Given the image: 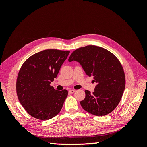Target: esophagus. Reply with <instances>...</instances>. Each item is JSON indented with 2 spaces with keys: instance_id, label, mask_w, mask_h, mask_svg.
I'll use <instances>...</instances> for the list:
<instances>
[{
  "instance_id": "1",
  "label": "esophagus",
  "mask_w": 147,
  "mask_h": 147,
  "mask_svg": "<svg viewBox=\"0 0 147 147\" xmlns=\"http://www.w3.org/2000/svg\"><path fill=\"white\" fill-rule=\"evenodd\" d=\"M69 92L70 93H71V94H73V93H74L75 92V90H70Z\"/></svg>"
}]
</instances>
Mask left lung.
Wrapping results in <instances>:
<instances>
[{"label": "left lung", "mask_w": 147, "mask_h": 147, "mask_svg": "<svg viewBox=\"0 0 147 147\" xmlns=\"http://www.w3.org/2000/svg\"><path fill=\"white\" fill-rule=\"evenodd\" d=\"M73 61L80 63L85 74L97 83L92 93L85 90V98L80 102L83 109L98 117L112 112L121 100L126 84L118 59L104 48L88 45L73 51L69 61Z\"/></svg>", "instance_id": "obj_1"}]
</instances>
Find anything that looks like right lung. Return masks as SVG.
Returning <instances> with one entry per match:
<instances>
[{
	"mask_svg": "<svg viewBox=\"0 0 147 147\" xmlns=\"http://www.w3.org/2000/svg\"><path fill=\"white\" fill-rule=\"evenodd\" d=\"M70 51L45 50L30 56L20 69L16 93L20 102L30 116L50 119L58 114L68 95L50 85Z\"/></svg>",
	"mask_w": 147,
	"mask_h": 147,
	"instance_id": "obj_1",
	"label": "right lung"
}]
</instances>
